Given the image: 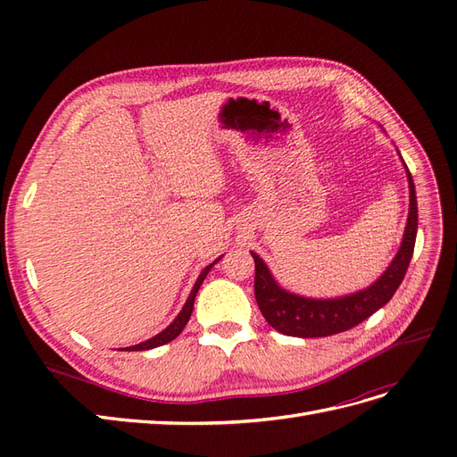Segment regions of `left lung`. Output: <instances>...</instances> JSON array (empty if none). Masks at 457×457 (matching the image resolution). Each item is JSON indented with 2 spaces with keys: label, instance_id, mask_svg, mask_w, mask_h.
Segmentation results:
<instances>
[{
  "label": "left lung",
  "instance_id": "1",
  "mask_svg": "<svg viewBox=\"0 0 457 457\" xmlns=\"http://www.w3.org/2000/svg\"><path fill=\"white\" fill-rule=\"evenodd\" d=\"M398 152V150H396ZM400 156V152H398ZM403 160V156H400ZM403 165L408 177L410 188V210L404 228L403 244H400L396 255L391 265L379 276L371 286L354 292L351 295L331 297V299H312L287 292L278 282L274 280L269 267L265 265L257 253L252 252L255 261V299L257 305L265 316V320L284 336L292 337H326L347 331L368 316L379 311L383 305L391 301L400 282L404 280L410 259L413 255L418 234V200L416 187L403 160Z\"/></svg>",
  "mask_w": 457,
  "mask_h": 457
}]
</instances>
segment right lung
<instances>
[{
    "instance_id": "right-lung-1",
    "label": "right lung",
    "mask_w": 457,
    "mask_h": 457,
    "mask_svg": "<svg viewBox=\"0 0 457 457\" xmlns=\"http://www.w3.org/2000/svg\"><path fill=\"white\" fill-rule=\"evenodd\" d=\"M219 259H220V257H219ZM219 259H215V261L212 262V265H207V267L200 272L198 280L195 282V287H192V292H190V295H188V299H187V303H185V307L181 309V312H179V314L175 316V320H173L168 328H165L163 331H160L158 336L150 337V339H146V341H143V343H139V345H131V347H126V351H148V349H154V347H160V345H165V343L173 341L179 334H181V331H183L185 326H187V322L190 320L192 309H195V299H196L198 289H200L204 278L207 276V272H210V270L213 269V265H215V262H217Z\"/></svg>"
}]
</instances>
